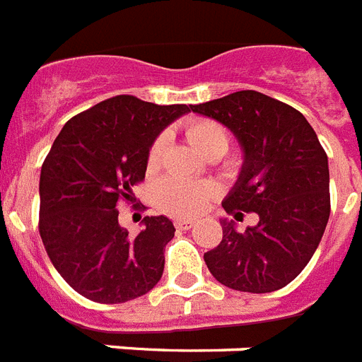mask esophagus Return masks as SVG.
Returning <instances> with one entry per match:
<instances>
[{"mask_svg": "<svg viewBox=\"0 0 362 362\" xmlns=\"http://www.w3.org/2000/svg\"><path fill=\"white\" fill-rule=\"evenodd\" d=\"M192 226V220H175V229H179V231H188Z\"/></svg>", "mask_w": 362, "mask_h": 362, "instance_id": "esophagus-1", "label": "esophagus"}]
</instances>
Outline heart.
<instances>
[{"label": "heart", "instance_id": "obj_1", "mask_svg": "<svg viewBox=\"0 0 362 362\" xmlns=\"http://www.w3.org/2000/svg\"><path fill=\"white\" fill-rule=\"evenodd\" d=\"M187 136L203 157H222L229 148V134L223 125L214 120H196L187 127ZM164 136H157L148 149V170H155L160 163ZM214 188L205 183H188L181 179H163L155 188V199L164 213L177 218L198 216L213 202Z\"/></svg>", "mask_w": 362, "mask_h": 362}]
</instances>
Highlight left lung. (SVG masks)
<instances>
[{"mask_svg":"<svg viewBox=\"0 0 362 362\" xmlns=\"http://www.w3.org/2000/svg\"><path fill=\"white\" fill-rule=\"evenodd\" d=\"M190 109L226 125L244 151L237 183L222 202L226 213L259 214L244 233L222 220V242L203 255L205 264L233 291H279L307 267L329 220V166L320 140L300 110L255 90Z\"/></svg>","mask_w":362,"mask_h":362,"instance_id":"left-lung-1","label":"left lung"}]
</instances>
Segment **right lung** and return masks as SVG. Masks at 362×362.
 <instances>
[{
  "label": "right lung",
  "instance_id": "1",
  "mask_svg": "<svg viewBox=\"0 0 362 362\" xmlns=\"http://www.w3.org/2000/svg\"><path fill=\"white\" fill-rule=\"evenodd\" d=\"M187 112V105L115 95L68 120L53 142L40 172L38 231L53 267L81 296L125 303L163 277L172 220L146 216L131 237L116 209L144 181L151 142Z\"/></svg>",
  "mask_w": 362,
  "mask_h": 362
}]
</instances>
